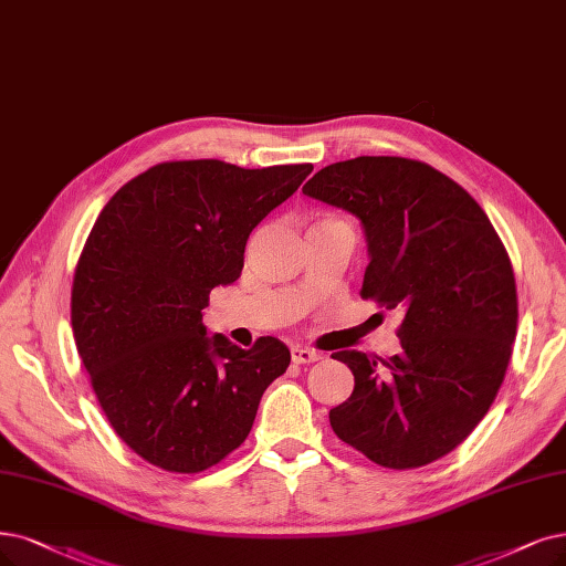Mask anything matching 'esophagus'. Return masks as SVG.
I'll return each instance as SVG.
<instances>
[{"instance_id":"1","label":"esophagus","mask_w":566,"mask_h":566,"mask_svg":"<svg viewBox=\"0 0 566 566\" xmlns=\"http://www.w3.org/2000/svg\"><path fill=\"white\" fill-rule=\"evenodd\" d=\"M291 359H294V364H312V361H319L322 354L307 347H294L291 349Z\"/></svg>"}]
</instances>
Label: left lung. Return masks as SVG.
Wrapping results in <instances>:
<instances>
[{"label":"left lung","instance_id":"obj_1","mask_svg":"<svg viewBox=\"0 0 566 566\" xmlns=\"http://www.w3.org/2000/svg\"><path fill=\"white\" fill-rule=\"evenodd\" d=\"M303 193L361 219V298L403 315L394 357L331 354L354 375L331 427L378 467H427L467 441L504 382L517 331L509 251L483 207L422 160H340Z\"/></svg>","mask_w":566,"mask_h":566}]
</instances>
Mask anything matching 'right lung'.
I'll return each mask as SVG.
<instances>
[{
    "mask_svg": "<svg viewBox=\"0 0 566 566\" xmlns=\"http://www.w3.org/2000/svg\"><path fill=\"white\" fill-rule=\"evenodd\" d=\"M312 172L310 163L244 170L167 160L112 196L81 249L72 331L120 441L170 473H200L238 450L291 354L207 338L209 291L240 277L244 244Z\"/></svg>",
    "mask_w": 566,
    "mask_h": 566,
    "instance_id": "obj_1",
    "label": "right lung"
}]
</instances>
